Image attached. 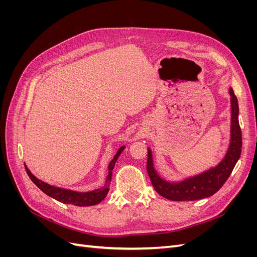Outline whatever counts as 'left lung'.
<instances>
[{
	"label": "left lung",
	"instance_id": "obj_1",
	"mask_svg": "<svg viewBox=\"0 0 257 257\" xmlns=\"http://www.w3.org/2000/svg\"><path fill=\"white\" fill-rule=\"evenodd\" d=\"M231 104V125H230V144L225 158L214 168L207 172L185 179L181 182H168L162 179L153 166L152 152L148 149L147 172L150 177L151 183L160 195L169 200H197L213 195L226 182L238 162L242 147L241 128L238 121V99L234 90L229 89Z\"/></svg>",
	"mask_w": 257,
	"mask_h": 257
}]
</instances>
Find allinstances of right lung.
I'll return each mask as SVG.
<instances>
[{"label":"right lung","mask_w":257,"mask_h":257,"mask_svg":"<svg viewBox=\"0 0 257 257\" xmlns=\"http://www.w3.org/2000/svg\"><path fill=\"white\" fill-rule=\"evenodd\" d=\"M124 148H125L124 146L120 148L118 152H116V154L114 155V158L109 163V166H108V176L106 179V184L103 186V188L91 191V192H84V193L75 192V191L65 190V189L57 188V186L49 185L41 180H38V179L30 172L28 167L26 165L25 166L27 169V174L29 175L31 180H32L33 183L36 184V186H38V188H40L45 194H47L48 196L61 201V203H64V204H72V205L80 206V207L94 206V205H97L98 203H100V201H102L106 197L108 191H109V183L111 180L112 169L114 167L116 160H118V158H119V155L124 150Z\"/></svg>","instance_id":"right-lung-1"}]
</instances>
